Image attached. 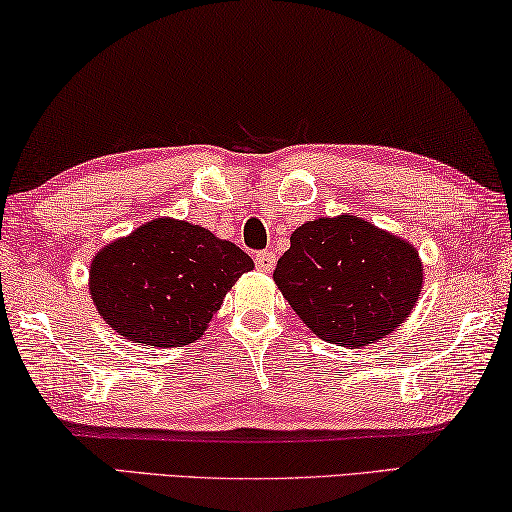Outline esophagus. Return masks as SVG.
Wrapping results in <instances>:
<instances>
[{"label": "esophagus", "instance_id": "34e87169", "mask_svg": "<svg viewBox=\"0 0 512 512\" xmlns=\"http://www.w3.org/2000/svg\"><path fill=\"white\" fill-rule=\"evenodd\" d=\"M254 263L261 272H272L274 265H276L274 251H258V254L254 256Z\"/></svg>", "mask_w": 512, "mask_h": 512}]
</instances>
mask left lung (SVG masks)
<instances>
[{"label": "left lung", "mask_w": 512, "mask_h": 512, "mask_svg": "<svg viewBox=\"0 0 512 512\" xmlns=\"http://www.w3.org/2000/svg\"><path fill=\"white\" fill-rule=\"evenodd\" d=\"M274 281L317 337L362 348L409 317L423 267L409 242L342 215L301 224L276 263Z\"/></svg>", "instance_id": "obj_1"}]
</instances>
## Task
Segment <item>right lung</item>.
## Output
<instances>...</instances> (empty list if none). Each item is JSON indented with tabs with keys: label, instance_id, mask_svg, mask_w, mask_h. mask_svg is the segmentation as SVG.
Masks as SVG:
<instances>
[{
	"label": "right lung",
	"instance_id": "right-lung-1",
	"mask_svg": "<svg viewBox=\"0 0 512 512\" xmlns=\"http://www.w3.org/2000/svg\"><path fill=\"white\" fill-rule=\"evenodd\" d=\"M254 261L200 224L159 218L103 247L89 292L121 337L143 346H184L204 333L222 299Z\"/></svg>",
	"mask_w": 512,
	"mask_h": 512
}]
</instances>
